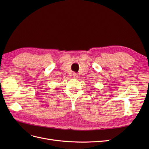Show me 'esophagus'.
<instances>
[{
	"label": "esophagus",
	"instance_id": "1",
	"mask_svg": "<svg viewBox=\"0 0 149 149\" xmlns=\"http://www.w3.org/2000/svg\"><path fill=\"white\" fill-rule=\"evenodd\" d=\"M73 77L74 78H78V74H77V73H74L73 74Z\"/></svg>",
	"mask_w": 149,
	"mask_h": 149
}]
</instances>
